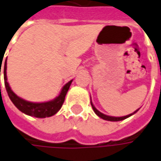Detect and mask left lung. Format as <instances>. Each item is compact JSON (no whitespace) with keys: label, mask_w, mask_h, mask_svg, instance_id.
<instances>
[{"label":"left lung","mask_w":161,"mask_h":161,"mask_svg":"<svg viewBox=\"0 0 161 161\" xmlns=\"http://www.w3.org/2000/svg\"><path fill=\"white\" fill-rule=\"evenodd\" d=\"M91 105H92V107L93 111H94L95 114H96L98 116H99L100 118H102V119H104V120L111 121V122H119V121H122V120H124V119H126V118L131 116L132 114H134L135 113H136L137 111H138V109H137V110H136L135 112L133 113V114H128V115H126V116H122V117H113V116H108V115H106V114H102V113L99 112V110H98V109H96V108L93 106V104H92V100H91Z\"/></svg>","instance_id":"1"}]
</instances>
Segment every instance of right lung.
<instances>
[{
	"label": "right lung",
	"mask_w": 161,
	"mask_h": 161,
	"mask_svg": "<svg viewBox=\"0 0 161 161\" xmlns=\"http://www.w3.org/2000/svg\"><path fill=\"white\" fill-rule=\"evenodd\" d=\"M1 64H2V61H1ZM1 67H2V65L0 66V76ZM6 70H7V59H6L5 63H4V71H3V73H4V84H5L6 91H7L9 99H11L13 104L20 110L21 112L37 118L50 117L53 114H55L62 108V104H63L64 99H65V96H66L67 92L69 89V86L72 83V80L69 81V83H67L66 85L63 86L59 96L53 100H50L47 102H43V103H33V102H29V101H26L25 99H21L13 92V91L9 87V85L7 82V72H6Z\"/></svg>",
	"instance_id": "right-lung-1"
}]
</instances>
